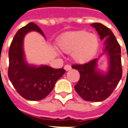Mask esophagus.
<instances>
[{
	"instance_id": "34e87169",
	"label": "esophagus",
	"mask_w": 128,
	"mask_h": 128,
	"mask_svg": "<svg viewBox=\"0 0 128 128\" xmlns=\"http://www.w3.org/2000/svg\"><path fill=\"white\" fill-rule=\"evenodd\" d=\"M72 67L70 65H69V64H66V65H65L64 66V69L66 70H71Z\"/></svg>"
}]
</instances>
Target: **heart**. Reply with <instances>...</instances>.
<instances>
[{
    "label": "heart",
    "mask_w": 128,
    "mask_h": 128,
    "mask_svg": "<svg viewBox=\"0 0 128 128\" xmlns=\"http://www.w3.org/2000/svg\"><path fill=\"white\" fill-rule=\"evenodd\" d=\"M58 45L62 52H72V58L76 62L83 64L93 59L98 49L99 40L96 34L78 30L61 35Z\"/></svg>",
    "instance_id": "obj_1"
}]
</instances>
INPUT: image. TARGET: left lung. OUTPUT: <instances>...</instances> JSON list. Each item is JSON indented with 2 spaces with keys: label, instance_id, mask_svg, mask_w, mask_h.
Returning a JSON list of instances; mask_svg holds the SVG:
<instances>
[{
  "label": "left lung",
  "instance_id": "8db88e82",
  "mask_svg": "<svg viewBox=\"0 0 128 128\" xmlns=\"http://www.w3.org/2000/svg\"><path fill=\"white\" fill-rule=\"evenodd\" d=\"M97 30L100 39L106 38L104 54L109 56V69L106 74L96 70L97 59L83 64H73L72 68L80 74L78 83L74 86L76 93L86 101L100 102L111 95L122 76L121 47L113 33L102 24H91Z\"/></svg>",
  "mask_w": 128,
  "mask_h": 128
}]
</instances>
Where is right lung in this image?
Segmentation results:
<instances>
[{
	"mask_svg": "<svg viewBox=\"0 0 128 128\" xmlns=\"http://www.w3.org/2000/svg\"><path fill=\"white\" fill-rule=\"evenodd\" d=\"M35 30L45 35L33 22L20 28L15 35L8 50V76L18 93L28 100H40L46 98L53 90L56 81L66 70L47 66H29L24 60L23 40L30 31Z\"/></svg>",
	"mask_w": 128,
	"mask_h": 128,
	"instance_id": "1",
	"label": "right lung"
}]
</instances>
